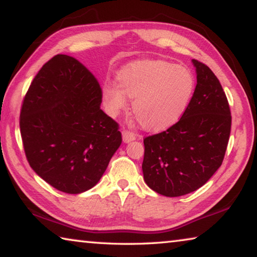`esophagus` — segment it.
<instances>
[{
    "mask_svg": "<svg viewBox=\"0 0 257 257\" xmlns=\"http://www.w3.org/2000/svg\"><path fill=\"white\" fill-rule=\"evenodd\" d=\"M122 139H123V142L125 143V144H128V143L133 142V141H135V139H136V135H135L132 132H128V130H123V132H122Z\"/></svg>",
    "mask_w": 257,
    "mask_h": 257,
    "instance_id": "34e87169",
    "label": "esophagus"
}]
</instances>
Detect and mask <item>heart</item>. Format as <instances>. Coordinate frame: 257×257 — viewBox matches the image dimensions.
Here are the masks:
<instances>
[{
    "mask_svg": "<svg viewBox=\"0 0 257 257\" xmlns=\"http://www.w3.org/2000/svg\"><path fill=\"white\" fill-rule=\"evenodd\" d=\"M118 86L105 84L102 97L108 114L116 115L133 101L138 123L149 132L172 127L193 97L195 78L188 69L164 60H141L119 71Z\"/></svg>",
    "mask_w": 257,
    "mask_h": 257,
    "instance_id": "b5f03b06",
    "label": "heart"
}]
</instances>
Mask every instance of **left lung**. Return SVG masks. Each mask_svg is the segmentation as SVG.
I'll list each match as a JSON object with an SVG mask.
<instances>
[{
    "mask_svg": "<svg viewBox=\"0 0 257 257\" xmlns=\"http://www.w3.org/2000/svg\"><path fill=\"white\" fill-rule=\"evenodd\" d=\"M191 62L197 84L184 115L165 132L144 139V180L168 197L206 184L222 164L231 129L229 103L219 79L204 63Z\"/></svg>",
    "mask_w": 257,
    "mask_h": 257,
    "instance_id": "left-lung-1",
    "label": "left lung"
}]
</instances>
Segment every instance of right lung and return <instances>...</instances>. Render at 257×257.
Instances as JSON below:
<instances>
[{"label":"right lung","instance_id":"obj_1","mask_svg":"<svg viewBox=\"0 0 257 257\" xmlns=\"http://www.w3.org/2000/svg\"><path fill=\"white\" fill-rule=\"evenodd\" d=\"M102 89L75 58L58 54L34 78L20 112L29 165L47 184L80 194L97 184L122 142L101 108Z\"/></svg>","mask_w":257,"mask_h":257}]
</instances>
